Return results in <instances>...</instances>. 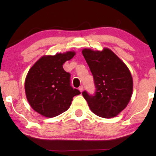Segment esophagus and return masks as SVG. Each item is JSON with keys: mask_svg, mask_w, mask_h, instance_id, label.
Instances as JSON below:
<instances>
[{"mask_svg": "<svg viewBox=\"0 0 156 156\" xmlns=\"http://www.w3.org/2000/svg\"><path fill=\"white\" fill-rule=\"evenodd\" d=\"M79 90H80L81 92H82L83 90H84V87H83L82 85H81V86L79 87Z\"/></svg>", "mask_w": 156, "mask_h": 156, "instance_id": "1", "label": "esophagus"}]
</instances>
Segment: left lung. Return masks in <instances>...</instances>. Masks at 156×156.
<instances>
[{
  "mask_svg": "<svg viewBox=\"0 0 156 156\" xmlns=\"http://www.w3.org/2000/svg\"><path fill=\"white\" fill-rule=\"evenodd\" d=\"M94 77L95 92L86 90L83 97L91 112L103 118L116 116L124 109L131 99L133 79L126 65L109 49L103 51L82 50Z\"/></svg>",
  "mask_w": 156,
  "mask_h": 156,
  "instance_id": "1",
  "label": "left lung"
}]
</instances>
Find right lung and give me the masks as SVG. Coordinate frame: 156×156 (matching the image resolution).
Masks as SVG:
<instances>
[{
  "instance_id": "1",
  "label": "right lung",
  "mask_w": 156,
  "mask_h": 156,
  "mask_svg": "<svg viewBox=\"0 0 156 156\" xmlns=\"http://www.w3.org/2000/svg\"><path fill=\"white\" fill-rule=\"evenodd\" d=\"M74 55L67 52L44 56L29 70L25 83L27 99L42 116L52 118L62 114L69 108L74 96L80 94L71 86V74L62 67Z\"/></svg>"
}]
</instances>
